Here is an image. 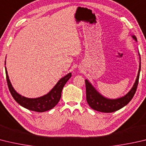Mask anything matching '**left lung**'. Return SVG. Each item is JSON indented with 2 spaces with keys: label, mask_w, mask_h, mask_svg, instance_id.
I'll list each match as a JSON object with an SVG mask.
<instances>
[{
  "label": "left lung",
  "mask_w": 146,
  "mask_h": 146,
  "mask_svg": "<svg viewBox=\"0 0 146 146\" xmlns=\"http://www.w3.org/2000/svg\"><path fill=\"white\" fill-rule=\"evenodd\" d=\"M135 40L137 41V39L135 36H132ZM140 55V54H139ZM140 71V61L139 70L138 72V75L137 76L136 80L133 86L131 89L128 93L125 96L117 99H108L107 98L103 96L98 92L94 87L92 86L91 84L87 80H86V100L88 103L89 105L92 109L96 111H99L101 112L105 113H110L113 112L121 109L124 106H126L128 103L130 102L131 99L133 98L135 93L137 91V88L139 84V75Z\"/></svg>",
  "instance_id": "obj_1"
}]
</instances>
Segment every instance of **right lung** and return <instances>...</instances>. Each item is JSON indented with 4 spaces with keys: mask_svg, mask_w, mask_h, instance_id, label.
Wrapping results in <instances>:
<instances>
[{
    "mask_svg": "<svg viewBox=\"0 0 146 146\" xmlns=\"http://www.w3.org/2000/svg\"><path fill=\"white\" fill-rule=\"evenodd\" d=\"M6 64V62H5ZM7 86L12 96L18 104L28 110L38 112H43L54 108L59 102L61 97L63 87L69 79L71 78V73H70L64 77L60 78L56 85L48 93L37 98H28L18 93L13 88L9 79L6 67H5Z\"/></svg>",
    "mask_w": 146,
    "mask_h": 146,
    "instance_id": "add662e5",
    "label": "right lung"
}]
</instances>
